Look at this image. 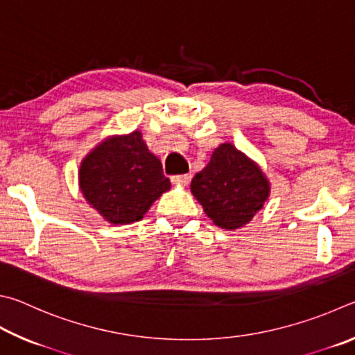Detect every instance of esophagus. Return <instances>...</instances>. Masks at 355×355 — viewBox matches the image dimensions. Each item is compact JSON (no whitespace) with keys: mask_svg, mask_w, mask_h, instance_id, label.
I'll return each instance as SVG.
<instances>
[{"mask_svg":"<svg viewBox=\"0 0 355 355\" xmlns=\"http://www.w3.org/2000/svg\"><path fill=\"white\" fill-rule=\"evenodd\" d=\"M191 179V174H178V176H171V182L176 185H187Z\"/></svg>","mask_w":355,"mask_h":355,"instance_id":"esophagus-1","label":"esophagus"}]
</instances>
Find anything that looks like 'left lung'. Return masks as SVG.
<instances>
[{"label":"left lung","instance_id":"1","mask_svg":"<svg viewBox=\"0 0 355 355\" xmlns=\"http://www.w3.org/2000/svg\"><path fill=\"white\" fill-rule=\"evenodd\" d=\"M190 189L209 218L231 231L250 223L270 193L262 170L231 143L215 149Z\"/></svg>","mask_w":355,"mask_h":355}]
</instances>
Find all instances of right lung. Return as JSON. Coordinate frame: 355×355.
I'll list each match as a JSON object with an SVG mask.
<instances>
[{
  "mask_svg": "<svg viewBox=\"0 0 355 355\" xmlns=\"http://www.w3.org/2000/svg\"><path fill=\"white\" fill-rule=\"evenodd\" d=\"M85 200L114 225L139 221L171 184L139 130L103 141L80 164Z\"/></svg>",
  "mask_w": 355,
  "mask_h": 355,
  "instance_id": "1",
  "label": "right lung"
}]
</instances>
